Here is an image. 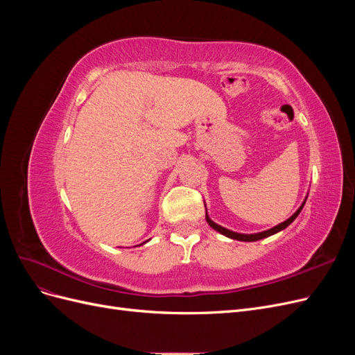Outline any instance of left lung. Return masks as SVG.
<instances>
[{
  "instance_id": "8db88e82",
  "label": "left lung",
  "mask_w": 355,
  "mask_h": 355,
  "mask_svg": "<svg viewBox=\"0 0 355 355\" xmlns=\"http://www.w3.org/2000/svg\"><path fill=\"white\" fill-rule=\"evenodd\" d=\"M306 201V200H305ZM305 201L302 202V206H300L292 216H290L287 220H284V222H282V223H278L277 227H274V228H271V230H266V231H262V232H257V234H239V232H234V231H230V230H227V228H223V227H220V225H218V223H214L209 216H207V211H206V220H207V223L210 225V227L213 228V230H216L218 232H220V234H223L225 237H230V239H232V240H239V241H257V240H262V239H266V237H270V235H274V234H277V232H280V231H283L284 228H287L290 223H292L296 218H297V214L300 213V210L304 209V206H305Z\"/></svg>"
}]
</instances>
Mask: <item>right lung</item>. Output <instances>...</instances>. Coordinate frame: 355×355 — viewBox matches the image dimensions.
<instances>
[{"label":"right lung","mask_w":355,"mask_h":355,"mask_svg":"<svg viewBox=\"0 0 355 355\" xmlns=\"http://www.w3.org/2000/svg\"><path fill=\"white\" fill-rule=\"evenodd\" d=\"M145 243H146V241H145ZM142 244H144V243H142ZM142 244H139V245H142Z\"/></svg>","instance_id":"add662e5"}]
</instances>
